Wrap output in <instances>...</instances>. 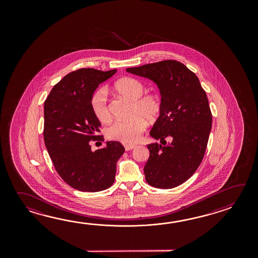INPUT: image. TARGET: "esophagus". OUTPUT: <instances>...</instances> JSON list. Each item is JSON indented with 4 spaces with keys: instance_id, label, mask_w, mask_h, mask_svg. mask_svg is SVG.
<instances>
[{
    "instance_id": "esophagus-1",
    "label": "esophagus",
    "mask_w": 258,
    "mask_h": 258,
    "mask_svg": "<svg viewBox=\"0 0 258 258\" xmlns=\"http://www.w3.org/2000/svg\"><path fill=\"white\" fill-rule=\"evenodd\" d=\"M136 148V146H135V145H130V144H125V145H124V148H125V150H126V151L132 150L133 148Z\"/></svg>"
}]
</instances>
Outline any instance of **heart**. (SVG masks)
<instances>
[{
  "mask_svg": "<svg viewBox=\"0 0 258 258\" xmlns=\"http://www.w3.org/2000/svg\"><path fill=\"white\" fill-rule=\"evenodd\" d=\"M113 88L117 93L133 101L131 115L128 120L114 121L107 129V137L111 140L124 144H134L139 140L147 122L156 121L161 111L162 104L157 94H145V86L133 77H123L116 81ZM90 107L94 116L102 123L111 119L107 92L104 88L97 89L91 96Z\"/></svg>",
  "mask_w": 258,
  "mask_h": 258,
  "instance_id": "obj_1",
  "label": "heart"
}]
</instances>
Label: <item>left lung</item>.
<instances>
[{
    "label": "left lung",
    "instance_id": "1",
    "mask_svg": "<svg viewBox=\"0 0 258 258\" xmlns=\"http://www.w3.org/2000/svg\"><path fill=\"white\" fill-rule=\"evenodd\" d=\"M126 71L158 85L161 111L149 135L168 145L149 144L144 172L148 184L170 189L187 181L198 170L212 127L209 99L195 73L178 60H166Z\"/></svg>",
    "mask_w": 258,
    "mask_h": 258
}]
</instances>
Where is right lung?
Returning <instances> with one entry per match:
<instances>
[{"mask_svg":"<svg viewBox=\"0 0 258 258\" xmlns=\"http://www.w3.org/2000/svg\"><path fill=\"white\" fill-rule=\"evenodd\" d=\"M116 69L81 68L57 83L44 102V142L55 170L68 185L82 192H99L112 185L116 163L124 148L120 142L91 150L90 141H104L90 99L99 84Z\"/></svg>","mask_w":258,"mask_h":258,"instance_id":"right-lung-1","label":"right lung"}]
</instances>
